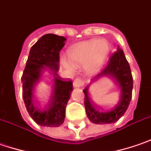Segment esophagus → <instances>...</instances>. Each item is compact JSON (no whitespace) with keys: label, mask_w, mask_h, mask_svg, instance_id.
<instances>
[{"label":"esophagus","mask_w":151,"mask_h":151,"mask_svg":"<svg viewBox=\"0 0 151 151\" xmlns=\"http://www.w3.org/2000/svg\"><path fill=\"white\" fill-rule=\"evenodd\" d=\"M83 85V81L80 78H76L73 81V87H75V88H79Z\"/></svg>","instance_id":"34e87169"}]
</instances>
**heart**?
<instances>
[{
  "mask_svg": "<svg viewBox=\"0 0 151 151\" xmlns=\"http://www.w3.org/2000/svg\"><path fill=\"white\" fill-rule=\"evenodd\" d=\"M108 51V44L105 40H92L74 45L69 50L68 56L73 65H83L84 69L92 73L101 67ZM62 63L68 68H73L72 64L65 58H62Z\"/></svg>",
  "mask_w": 151,
  "mask_h": 151,
  "instance_id": "1",
  "label": "heart"
}]
</instances>
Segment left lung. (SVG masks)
<instances>
[{
	"instance_id": "left-lung-1",
	"label": "left lung",
	"mask_w": 151,
	"mask_h": 151,
	"mask_svg": "<svg viewBox=\"0 0 151 151\" xmlns=\"http://www.w3.org/2000/svg\"><path fill=\"white\" fill-rule=\"evenodd\" d=\"M108 76L114 79L120 89V96L116 105L109 109L98 108L91 101L88 92V87L83 91L84 93V106L86 114L89 119L95 124H106L116 122L124 115L132 99L133 91V77L131 69L125 55L119 47L112 54L107 65L98 73L92 81L101 77Z\"/></svg>"
}]
</instances>
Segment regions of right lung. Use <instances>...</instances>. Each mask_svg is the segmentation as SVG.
<instances>
[{
    "instance_id": "add662e5",
    "label": "right lung",
    "mask_w": 151,
    "mask_h": 151,
    "mask_svg": "<svg viewBox=\"0 0 151 151\" xmlns=\"http://www.w3.org/2000/svg\"><path fill=\"white\" fill-rule=\"evenodd\" d=\"M66 38L53 34L43 35L30 49L22 76L23 99L26 109L37 124L56 128L65 119V111L73 90L72 80H64L58 75L60 51ZM48 70L52 77L49 95L43 98L34 94V88Z\"/></svg>"
}]
</instances>
